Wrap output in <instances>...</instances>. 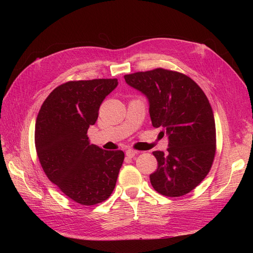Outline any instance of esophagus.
<instances>
[{"label": "esophagus", "instance_id": "esophagus-1", "mask_svg": "<svg viewBox=\"0 0 253 253\" xmlns=\"http://www.w3.org/2000/svg\"><path fill=\"white\" fill-rule=\"evenodd\" d=\"M136 154H137V151H135V150H132V149H128L127 151H126V155H127V157L129 158V159L135 157Z\"/></svg>", "mask_w": 253, "mask_h": 253}]
</instances>
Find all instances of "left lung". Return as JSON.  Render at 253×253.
Segmentation results:
<instances>
[{
	"label": "left lung",
	"instance_id": "left-lung-1",
	"mask_svg": "<svg viewBox=\"0 0 253 253\" xmlns=\"http://www.w3.org/2000/svg\"><path fill=\"white\" fill-rule=\"evenodd\" d=\"M124 78L147 95L153 127L169 136L168 151H153L158 169L150 175L152 187L166 197L187 195L206 178L216 152L215 121L206 93L187 75L161 67Z\"/></svg>",
	"mask_w": 253,
	"mask_h": 253
}]
</instances>
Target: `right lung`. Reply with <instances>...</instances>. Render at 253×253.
Returning <instances> with one entry per match:
<instances>
[{
	"label": "right lung",
	"mask_w": 253,
	"mask_h": 253,
	"mask_svg": "<svg viewBox=\"0 0 253 253\" xmlns=\"http://www.w3.org/2000/svg\"><path fill=\"white\" fill-rule=\"evenodd\" d=\"M117 79L71 80L58 85L41 105L35 144L43 171L64 195L82 206L105 201L114 190L125 154L90 144L100 105Z\"/></svg>",
	"instance_id": "add662e5"
}]
</instances>
